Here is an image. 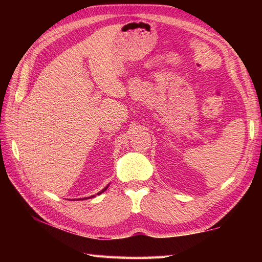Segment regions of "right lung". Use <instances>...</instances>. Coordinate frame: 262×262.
Returning <instances> with one entry per match:
<instances>
[{"label": "right lung", "mask_w": 262, "mask_h": 262, "mask_svg": "<svg viewBox=\"0 0 262 262\" xmlns=\"http://www.w3.org/2000/svg\"><path fill=\"white\" fill-rule=\"evenodd\" d=\"M108 186H109V185H108ZM108 186H107V187H104V188L102 189V190H101V191H100V192H98L97 194H101V193H102L103 191H105V190H107V188H108ZM91 197H96V196H94V194H93V196H91ZM91 197H88V198H91Z\"/></svg>", "instance_id": "right-lung-1"}]
</instances>
